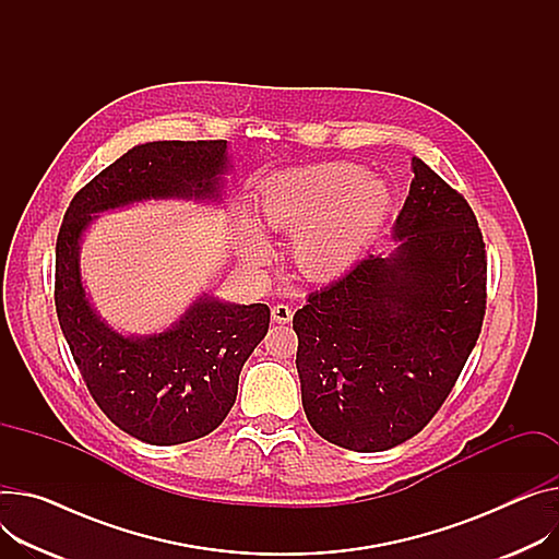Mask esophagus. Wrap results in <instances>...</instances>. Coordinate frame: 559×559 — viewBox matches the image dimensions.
<instances>
[{
	"label": "esophagus",
	"mask_w": 559,
	"mask_h": 559,
	"mask_svg": "<svg viewBox=\"0 0 559 559\" xmlns=\"http://www.w3.org/2000/svg\"><path fill=\"white\" fill-rule=\"evenodd\" d=\"M271 313H273V322H277V324H288L293 318V311L286 305H275L271 309Z\"/></svg>",
	"instance_id": "obj_1"
}]
</instances>
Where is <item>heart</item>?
I'll return each mask as SVG.
<instances>
[{"instance_id": "1", "label": "heart", "mask_w": 559, "mask_h": 559, "mask_svg": "<svg viewBox=\"0 0 559 559\" xmlns=\"http://www.w3.org/2000/svg\"><path fill=\"white\" fill-rule=\"evenodd\" d=\"M392 207L390 188L354 163H322L273 183L262 199L264 224L293 235V260L307 277H331L365 252ZM246 260L262 266L269 246L254 228Z\"/></svg>"}]
</instances>
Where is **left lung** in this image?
I'll list each match as a JSON object with an SVG mask.
<instances>
[{"label": "left lung", "instance_id": "8db88e82", "mask_svg": "<svg viewBox=\"0 0 559 559\" xmlns=\"http://www.w3.org/2000/svg\"><path fill=\"white\" fill-rule=\"evenodd\" d=\"M396 248L369 254L293 316L302 405L340 448L382 452L445 403L486 313V246L475 212L412 156Z\"/></svg>", "mask_w": 559, "mask_h": 559}]
</instances>
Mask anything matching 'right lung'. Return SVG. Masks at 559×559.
I'll use <instances>...</instances> for the list:
<instances>
[{
  "label": "right lung",
  "mask_w": 559,
  "mask_h": 559,
  "mask_svg": "<svg viewBox=\"0 0 559 559\" xmlns=\"http://www.w3.org/2000/svg\"><path fill=\"white\" fill-rule=\"evenodd\" d=\"M226 141L136 145L84 186L56 243V311L87 390L122 432L150 445L210 435L237 399L239 373L269 331L266 305H230L203 293L160 333L124 335L92 307L80 275L82 235L100 212L141 201H222Z\"/></svg>",
  "instance_id": "1"
}]
</instances>
